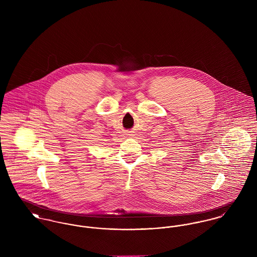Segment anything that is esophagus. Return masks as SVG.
Returning a JSON list of instances; mask_svg holds the SVG:
<instances>
[{
    "mask_svg": "<svg viewBox=\"0 0 257 257\" xmlns=\"http://www.w3.org/2000/svg\"><path fill=\"white\" fill-rule=\"evenodd\" d=\"M127 136H133V135H131V134H127Z\"/></svg>",
    "mask_w": 257,
    "mask_h": 257,
    "instance_id": "34e87169",
    "label": "esophagus"
}]
</instances>
